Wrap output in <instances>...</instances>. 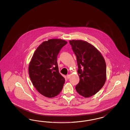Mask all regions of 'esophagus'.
Listing matches in <instances>:
<instances>
[{
	"label": "esophagus",
	"mask_w": 130,
	"mask_h": 130,
	"mask_svg": "<svg viewBox=\"0 0 130 130\" xmlns=\"http://www.w3.org/2000/svg\"><path fill=\"white\" fill-rule=\"evenodd\" d=\"M70 77H71V75H70V74H68V75H67V79H69L70 78Z\"/></svg>",
	"instance_id": "34e87169"
}]
</instances>
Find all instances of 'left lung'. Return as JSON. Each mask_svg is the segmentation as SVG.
<instances>
[{"label":"left lung","mask_w":130,"mask_h":130,"mask_svg":"<svg viewBox=\"0 0 130 130\" xmlns=\"http://www.w3.org/2000/svg\"><path fill=\"white\" fill-rule=\"evenodd\" d=\"M77 58L79 77L76 90L79 94L88 98L95 94L104 85L106 79V65L98 50L87 41H70Z\"/></svg>","instance_id":"left-lung-1"}]
</instances>
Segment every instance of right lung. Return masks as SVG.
Returning a JSON list of instances; mask_svg holds the SVG:
<instances>
[{
  "label": "right lung",
  "instance_id": "1",
  "mask_svg": "<svg viewBox=\"0 0 130 130\" xmlns=\"http://www.w3.org/2000/svg\"><path fill=\"white\" fill-rule=\"evenodd\" d=\"M67 43L61 39H48L36 49L29 64L32 83L41 94L52 98L62 90L65 80L59 73L57 56Z\"/></svg>",
  "mask_w": 130,
  "mask_h": 130
}]
</instances>
